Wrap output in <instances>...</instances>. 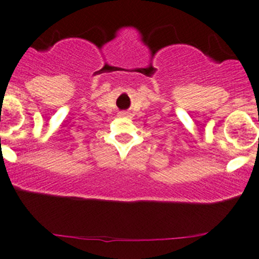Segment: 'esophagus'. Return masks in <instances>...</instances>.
<instances>
[{
  "label": "esophagus",
  "mask_w": 259,
  "mask_h": 259,
  "mask_svg": "<svg viewBox=\"0 0 259 259\" xmlns=\"http://www.w3.org/2000/svg\"><path fill=\"white\" fill-rule=\"evenodd\" d=\"M120 116H127V113H126V111H121Z\"/></svg>",
  "instance_id": "obj_1"
}]
</instances>
